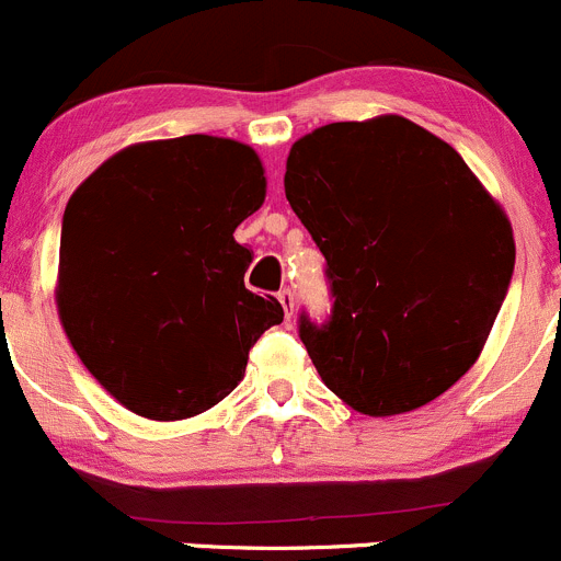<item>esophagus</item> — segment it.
Listing matches in <instances>:
<instances>
[{
	"mask_svg": "<svg viewBox=\"0 0 561 561\" xmlns=\"http://www.w3.org/2000/svg\"><path fill=\"white\" fill-rule=\"evenodd\" d=\"M278 299L283 305V313H286V321L294 319V291L291 288H283V291H278Z\"/></svg>",
	"mask_w": 561,
	"mask_h": 561,
	"instance_id": "34e87169",
	"label": "esophagus"
}]
</instances>
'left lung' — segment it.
<instances>
[{
	"mask_svg": "<svg viewBox=\"0 0 561 561\" xmlns=\"http://www.w3.org/2000/svg\"><path fill=\"white\" fill-rule=\"evenodd\" d=\"M286 198L327 259L330 321L299 316L321 381L368 417L412 412L477 363L513 226L461 154L398 114L294 141Z\"/></svg>",
	"mask_w": 561,
	"mask_h": 561,
	"instance_id": "1",
	"label": "left lung"
}]
</instances>
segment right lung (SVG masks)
I'll use <instances>...</instances> for the list:
<instances>
[{
  "instance_id": "right-lung-1",
  "label": "right lung",
  "mask_w": 561,
  "mask_h": 561,
  "mask_svg": "<svg viewBox=\"0 0 561 561\" xmlns=\"http://www.w3.org/2000/svg\"><path fill=\"white\" fill-rule=\"evenodd\" d=\"M267 196L259 154L218 136L122 149L70 196L57 308L70 346L125 409L185 420L242 381L248 352L283 321L245 288L234 229Z\"/></svg>"
}]
</instances>
